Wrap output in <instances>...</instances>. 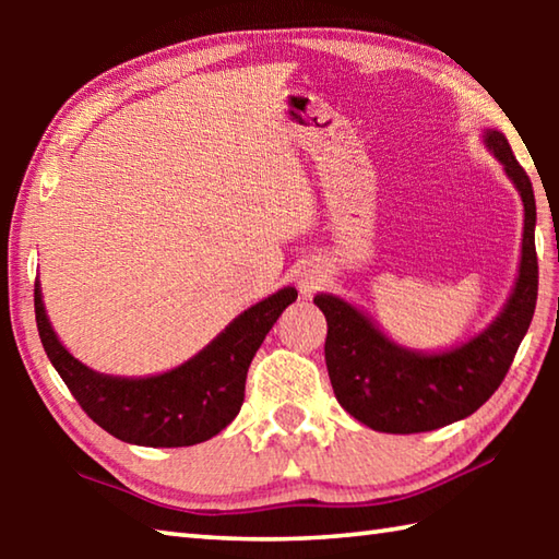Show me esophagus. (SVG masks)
<instances>
[{
	"label": "esophagus",
	"instance_id": "1",
	"mask_svg": "<svg viewBox=\"0 0 559 559\" xmlns=\"http://www.w3.org/2000/svg\"><path fill=\"white\" fill-rule=\"evenodd\" d=\"M325 273L320 266H316V263H308V266H302L300 276H298V288L302 296H310V293H316V288L323 283Z\"/></svg>",
	"mask_w": 559,
	"mask_h": 559
}]
</instances>
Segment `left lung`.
I'll use <instances>...</instances> for the list:
<instances>
[{
  "label": "left lung",
  "mask_w": 559,
  "mask_h": 559,
  "mask_svg": "<svg viewBox=\"0 0 559 559\" xmlns=\"http://www.w3.org/2000/svg\"><path fill=\"white\" fill-rule=\"evenodd\" d=\"M484 145L518 189L525 216L515 286L500 313L478 335L437 353H421L394 343L345 298L333 293L313 298L328 320L325 365L337 402L374 431L419 433L466 419L503 382L533 320L537 300L533 185L503 132L486 128Z\"/></svg>",
  "instance_id": "obj_1"
}]
</instances>
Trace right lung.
Returning <instances> with one entry per match:
<instances>
[{
  "label": "right lung",
  "mask_w": 559,
  "mask_h": 559,
  "mask_svg": "<svg viewBox=\"0 0 559 559\" xmlns=\"http://www.w3.org/2000/svg\"><path fill=\"white\" fill-rule=\"evenodd\" d=\"M298 290L271 293L236 316L210 345L173 370L116 377L91 370L63 347L46 316L41 283L34 286L36 328L56 372L100 429L135 447H194L229 427L243 404L246 372L263 337Z\"/></svg>",
  "instance_id": "obj_1"
}]
</instances>
